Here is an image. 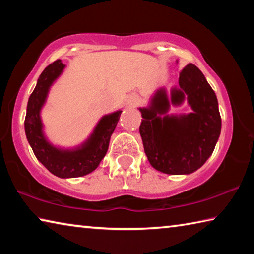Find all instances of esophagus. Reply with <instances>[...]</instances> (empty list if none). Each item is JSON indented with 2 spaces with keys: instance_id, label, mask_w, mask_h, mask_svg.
I'll return each instance as SVG.
<instances>
[{
  "instance_id": "34e87169",
  "label": "esophagus",
  "mask_w": 254,
  "mask_h": 254,
  "mask_svg": "<svg viewBox=\"0 0 254 254\" xmlns=\"http://www.w3.org/2000/svg\"><path fill=\"white\" fill-rule=\"evenodd\" d=\"M137 103H139V96L134 95V94H133V95H130V97H128L127 100V104L131 106H135Z\"/></svg>"
}]
</instances>
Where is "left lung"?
Wrapping results in <instances>:
<instances>
[{"mask_svg": "<svg viewBox=\"0 0 254 254\" xmlns=\"http://www.w3.org/2000/svg\"><path fill=\"white\" fill-rule=\"evenodd\" d=\"M179 87L171 89V103L180 105L187 97L192 113L165 115L169 100L163 88L154 94L142 114L140 134L144 152L154 169L169 175H187L204 165L221 134L216 95L205 76L192 64L179 72Z\"/></svg>", "mask_w": 254, "mask_h": 254, "instance_id": "obj_1", "label": "left lung"}]
</instances>
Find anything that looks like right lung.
I'll list each match as a JSON object with an SVG mask.
<instances>
[{"label":"right lung","mask_w":254,"mask_h":254,"mask_svg":"<svg viewBox=\"0 0 254 254\" xmlns=\"http://www.w3.org/2000/svg\"><path fill=\"white\" fill-rule=\"evenodd\" d=\"M65 65L62 60L57 59L41 72L36 88L29 97L24 130L34 156L51 174L60 178H75L92 173L100 165L109 149L111 135L115 130L122 111L103 117L93 134L79 148L62 150L51 145L42 132L40 110L45 104L50 86L62 74Z\"/></svg>","instance_id":"right-lung-1"}]
</instances>
